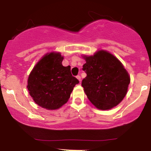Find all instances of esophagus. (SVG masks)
Instances as JSON below:
<instances>
[{
    "instance_id": "1",
    "label": "esophagus",
    "mask_w": 151,
    "mask_h": 151,
    "mask_svg": "<svg viewBox=\"0 0 151 151\" xmlns=\"http://www.w3.org/2000/svg\"><path fill=\"white\" fill-rule=\"evenodd\" d=\"M77 78L78 80H79V81H81V77H80V76L77 75Z\"/></svg>"
}]
</instances>
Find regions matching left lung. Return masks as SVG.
Segmentation results:
<instances>
[{
	"label": "left lung",
	"mask_w": 151,
	"mask_h": 151,
	"mask_svg": "<svg viewBox=\"0 0 151 151\" xmlns=\"http://www.w3.org/2000/svg\"><path fill=\"white\" fill-rule=\"evenodd\" d=\"M83 71L86 77L81 81L84 92L96 108L108 110L125 97L130 83L127 71L118 59L104 50L91 56H83Z\"/></svg>",
	"instance_id": "obj_1"
}]
</instances>
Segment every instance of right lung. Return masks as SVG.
Returning <instances> with one entry per match:
<instances>
[{
  "mask_svg": "<svg viewBox=\"0 0 151 151\" xmlns=\"http://www.w3.org/2000/svg\"><path fill=\"white\" fill-rule=\"evenodd\" d=\"M59 52L47 54L36 64L27 79V88L35 102L48 110L60 109L68 101L79 80L70 66L64 67Z\"/></svg>",
  "mask_w": 151,
  "mask_h": 151,
  "instance_id": "add662e5",
  "label": "right lung"
}]
</instances>
